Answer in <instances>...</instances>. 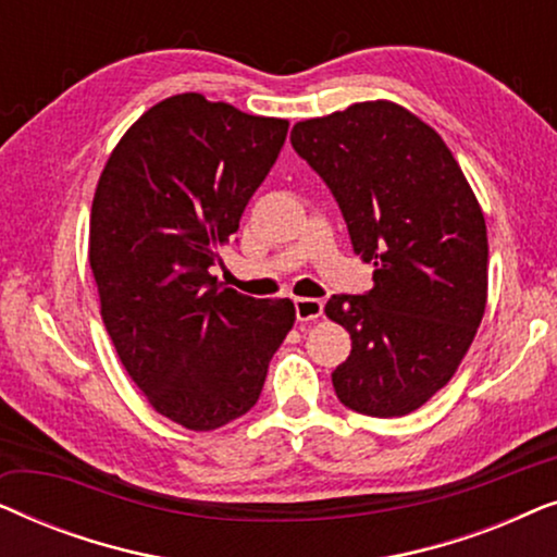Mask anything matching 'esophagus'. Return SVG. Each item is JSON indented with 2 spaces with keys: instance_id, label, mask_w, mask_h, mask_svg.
I'll list each match as a JSON object with an SVG mask.
<instances>
[{
  "instance_id": "obj_1",
  "label": "esophagus",
  "mask_w": 557,
  "mask_h": 557,
  "mask_svg": "<svg viewBox=\"0 0 557 557\" xmlns=\"http://www.w3.org/2000/svg\"><path fill=\"white\" fill-rule=\"evenodd\" d=\"M294 309H296V319L299 322H314V319L322 317L324 304L319 299H294Z\"/></svg>"
}]
</instances>
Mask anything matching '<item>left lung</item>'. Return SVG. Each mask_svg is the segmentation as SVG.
Instances as JSON below:
<instances>
[{"mask_svg": "<svg viewBox=\"0 0 557 557\" xmlns=\"http://www.w3.org/2000/svg\"><path fill=\"white\" fill-rule=\"evenodd\" d=\"M292 144L375 265L368 294L324 307L352 339L334 393L364 416L413 413L454 377L484 317L490 246L474 189L446 141L393 101L299 121Z\"/></svg>", "mask_w": 557, "mask_h": 557, "instance_id": "obj_1", "label": "left lung"}]
</instances>
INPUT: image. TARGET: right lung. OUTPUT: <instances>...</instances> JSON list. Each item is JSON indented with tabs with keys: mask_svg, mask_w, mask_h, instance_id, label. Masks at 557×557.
<instances>
[{
	"mask_svg": "<svg viewBox=\"0 0 557 557\" xmlns=\"http://www.w3.org/2000/svg\"><path fill=\"white\" fill-rule=\"evenodd\" d=\"M286 132V119L180 94L132 124L98 180L88 261L106 332L151 408L189 431L248 413L294 326L288 299L210 273Z\"/></svg>",
	"mask_w": 557,
	"mask_h": 557,
	"instance_id": "1",
	"label": "right lung"
}]
</instances>
